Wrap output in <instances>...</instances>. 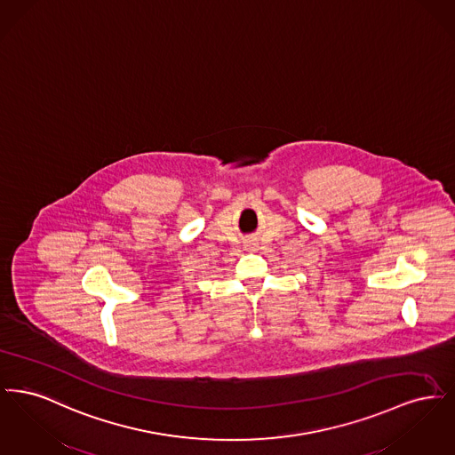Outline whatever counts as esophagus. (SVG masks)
<instances>
[{"label":"esophagus","instance_id":"esophagus-1","mask_svg":"<svg viewBox=\"0 0 455 455\" xmlns=\"http://www.w3.org/2000/svg\"><path fill=\"white\" fill-rule=\"evenodd\" d=\"M245 247H247V249H249V251H256V247H258V243H256V242H247V243H245Z\"/></svg>","mask_w":455,"mask_h":455}]
</instances>
